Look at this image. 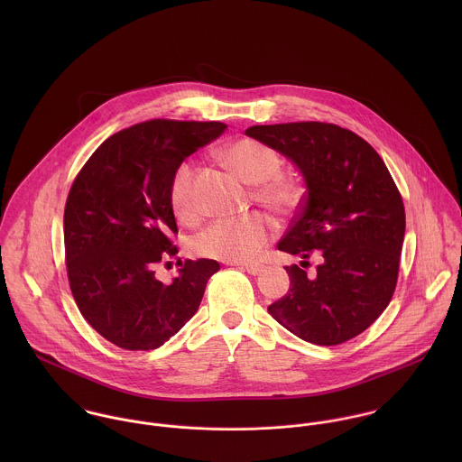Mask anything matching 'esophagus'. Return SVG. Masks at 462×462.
Listing matches in <instances>:
<instances>
[{"label":"esophagus","instance_id":"obj_1","mask_svg":"<svg viewBox=\"0 0 462 462\" xmlns=\"http://www.w3.org/2000/svg\"><path fill=\"white\" fill-rule=\"evenodd\" d=\"M236 264L238 268H244L245 272H249V273H253V275H258L262 270H263V266L258 263H231Z\"/></svg>","mask_w":462,"mask_h":462}]
</instances>
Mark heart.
Returning a JSON list of instances; mask_svg holds the SVG:
<instances>
[{
    "instance_id": "1",
    "label": "heart",
    "mask_w": 462,
    "mask_h": 462,
    "mask_svg": "<svg viewBox=\"0 0 462 462\" xmlns=\"http://www.w3.org/2000/svg\"><path fill=\"white\" fill-rule=\"evenodd\" d=\"M222 156L245 181L256 185L254 196L262 206L279 215L293 213L299 208L304 189L295 176L281 172L282 158L275 147L245 136L226 145ZM196 180L198 163L187 160L176 169L169 189L172 209L185 224H196L200 218ZM273 231L275 224L263 213L217 220L192 240V251L202 258L253 262L263 253Z\"/></svg>"
}]
</instances>
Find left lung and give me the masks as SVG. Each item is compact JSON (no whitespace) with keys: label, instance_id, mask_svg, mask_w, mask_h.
Masks as SVG:
<instances>
[{"label":"left lung","instance_id":"left-lung-1","mask_svg":"<svg viewBox=\"0 0 462 462\" xmlns=\"http://www.w3.org/2000/svg\"><path fill=\"white\" fill-rule=\"evenodd\" d=\"M245 133L295 162L306 180L308 190L279 251L308 260L319 249L322 256L313 275L284 266L290 290L268 313L315 345L356 337L388 308L398 279L405 209L388 167L365 138L329 123Z\"/></svg>","mask_w":462,"mask_h":462}]
</instances>
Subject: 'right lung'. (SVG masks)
Segmentation results:
<instances>
[{"instance_id": "obj_1", "label": "right lung", "mask_w": 462, "mask_h": 462, "mask_svg": "<svg viewBox=\"0 0 462 462\" xmlns=\"http://www.w3.org/2000/svg\"><path fill=\"white\" fill-rule=\"evenodd\" d=\"M226 128L145 121L106 138L74 178L64 211L69 286L83 319L110 343L152 350L196 315L220 264L187 260L171 284L154 266L178 254L169 199L176 169Z\"/></svg>"}]
</instances>
